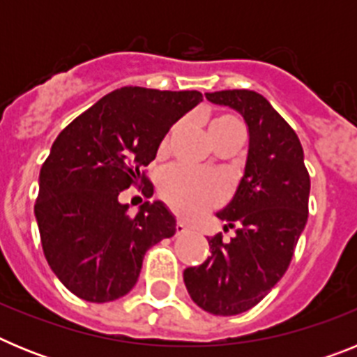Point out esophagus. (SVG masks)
Returning a JSON list of instances; mask_svg holds the SVG:
<instances>
[{
    "label": "esophagus",
    "mask_w": 357,
    "mask_h": 357,
    "mask_svg": "<svg viewBox=\"0 0 357 357\" xmlns=\"http://www.w3.org/2000/svg\"><path fill=\"white\" fill-rule=\"evenodd\" d=\"M175 232H176V236L185 234V232H188V225H185L184 222H181V220H178V222H176V225H175Z\"/></svg>",
    "instance_id": "esophagus-1"
}]
</instances>
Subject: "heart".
Returning <instances> with one entry per match:
<instances>
[{
	"mask_svg": "<svg viewBox=\"0 0 357 357\" xmlns=\"http://www.w3.org/2000/svg\"><path fill=\"white\" fill-rule=\"evenodd\" d=\"M243 128L241 121L232 114L216 116L209 123L211 134ZM168 139L162 143L166 148ZM160 197L182 216H198L213 209L227 195V182L216 173H206L188 166H172L160 175Z\"/></svg>",
	"mask_w": 357,
	"mask_h": 357,
	"instance_id": "b5f03b06",
	"label": "heart"
}]
</instances>
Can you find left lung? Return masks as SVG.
<instances>
[{
	"label": "left lung",
	"mask_w": 357,
	"mask_h": 357,
	"mask_svg": "<svg viewBox=\"0 0 357 357\" xmlns=\"http://www.w3.org/2000/svg\"><path fill=\"white\" fill-rule=\"evenodd\" d=\"M206 98L243 116L248 153L234 198L216 213L234 236L207 238L211 255L200 266L185 268L184 282L204 311L232 317L259 304L288 270L307 222L311 181L295 130L266 98L248 89Z\"/></svg>",
	"instance_id": "obj_1"
}]
</instances>
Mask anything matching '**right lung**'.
Segmentation results:
<instances>
[{
    "mask_svg": "<svg viewBox=\"0 0 357 357\" xmlns=\"http://www.w3.org/2000/svg\"><path fill=\"white\" fill-rule=\"evenodd\" d=\"M202 102L198 91L121 87L73 119L39 175L36 218L44 257L59 280L87 302L116 301L137 282L144 254L175 234L162 202L128 216L119 193L153 185L143 168L173 123Z\"/></svg>",
    "mask_w": 357,
    "mask_h": 357,
    "instance_id": "right-lung-1",
    "label": "right lung"
}]
</instances>
